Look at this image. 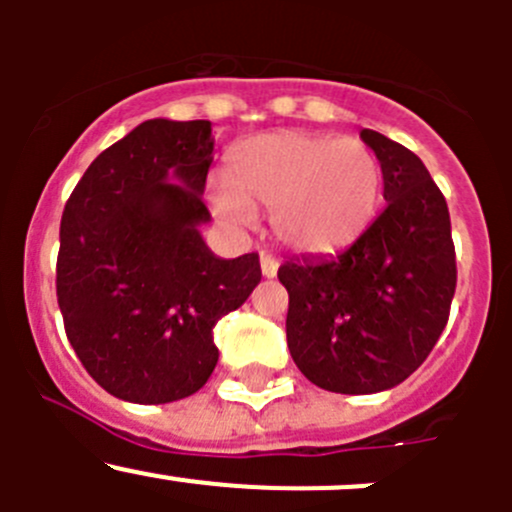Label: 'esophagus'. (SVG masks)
I'll return each instance as SVG.
<instances>
[{"mask_svg": "<svg viewBox=\"0 0 512 512\" xmlns=\"http://www.w3.org/2000/svg\"><path fill=\"white\" fill-rule=\"evenodd\" d=\"M260 267H262V275L267 277V280H272V277H277V270H280V262L275 260L272 255H262L260 257Z\"/></svg>", "mask_w": 512, "mask_h": 512, "instance_id": "1", "label": "esophagus"}]
</instances>
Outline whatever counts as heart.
Listing matches in <instances>:
<instances>
[{"mask_svg": "<svg viewBox=\"0 0 512 512\" xmlns=\"http://www.w3.org/2000/svg\"><path fill=\"white\" fill-rule=\"evenodd\" d=\"M220 223L247 227L255 208L270 210L272 232L309 257L354 245L381 200V163L359 138L277 131L245 138L232 151L227 180L210 185Z\"/></svg>", "mask_w": 512, "mask_h": 512, "instance_id": "1", "label": "heart"}]
</instances>
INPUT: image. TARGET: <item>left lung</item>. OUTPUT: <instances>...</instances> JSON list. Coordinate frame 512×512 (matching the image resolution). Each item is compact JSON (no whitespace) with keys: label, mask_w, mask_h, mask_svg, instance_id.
Returning a JSON list of instances; mask_svg holds the SVG:
<instances>
[{"label":"left lung","mask_w":512,"mask_h":512,"mask_svg":"<svg viewBox=\"0 0 512 512\" xmlns=\"http://www.w3.org/2000/svg\"><path fill=\"white\" fill-rule=\"evenodd\" d=\"M361 141L381 163L384 213L339 255L277 272L289 292V354L334 394H376L409 379L436 347L456 292L448 205L426 165L369 128Z\"/></svg>","instance_id":"left-lung-1"}]
</instances>
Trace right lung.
<instances>
[{"label": "right lung", "mask_w": 512, "mask_h": 512, "mask_svg": "<svg viewBox=\"0 0 512 512\" xmlns=\"http://www.w3.org/2000/svg\"><path fill=\"white\" fill-rule=\"evenodd\" d=\"M210 121L151 118L98 156L64 208L56 297L66 337L98 386L131 404L203 389L213 327L262 280L255 252L223 260L200 225Z\"/></svg>", "instance_id": "1"}]
</instances>
